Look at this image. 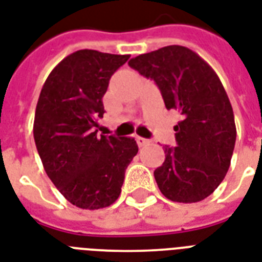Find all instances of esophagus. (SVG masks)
I'll return each mask as SVG.
<instances>
[{
  "label": "esophagus",
  "instance_id": "34e87169",
  "mask_svg": "<svg viewBox=\"0 0 262 262\" xmlns=\"http://www.w3.org/2000/svg\"><path fill=\"white\" fill-rule=\"evenodd\" d=\"M137 139V143L139 147H142V146H146V145H149L150 141L149 139H146V138H142V137H137L135 138Z\"/></svg>",
  "mask_w": 262,
  "mask_h": 262
}]
</instances>
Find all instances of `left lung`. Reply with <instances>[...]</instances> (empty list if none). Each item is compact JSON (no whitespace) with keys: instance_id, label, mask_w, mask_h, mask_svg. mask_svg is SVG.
I'll use <instances>...</instances> for the list:
<instances>
[{"instance_id":"left-lung-1","label":"left lung","mask_w":262,"mask_h":262,"mask_svg":"<svg viewBox=\"0 0 262 262\" xmlns=\"http://www.w3.org/2000/svg\"><path fill=\"white\" fill-rule=\"evenodd\" d=\"M128 66L153 79L167 109L183 117L173 127L178 146H164L165 160L154 171L160 191L173 202L205 200L226 178L236 141L232 106L217 74L179 45L137 56Z\"/></svg>"}]
</instances>
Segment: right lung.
<instances>
[{
	"instance_id": "obj_1",
	"label": "right lung",
	"mask_w": 262,
	"mask_h": 262,
	"mask_svg": "<svg viewBox=\"0 0 262 262\" xmlns=\"http://www.w3.org/2000/svg\"><path fill=\"white\" fill-rule=\"evenodd\" d=\"M128 58L78 50L54 67L40 90L34 119L36 150L58 191L80 209L112 205L138 153L134 138L97 134L109 80Z\"/></svg>"
}]
</instances>
